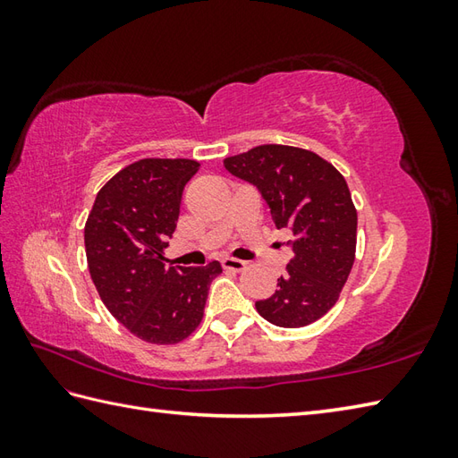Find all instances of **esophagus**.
Returning <instances> with one entry per match:
<instances>
[{
  "label": "esophagus",
  "instance_id": "1",
  "mask_svg": "<svg viewBox=\"0 0 458 458\" xmlns=\"http://www.w3.org/2000/svg\"><path fill=\"white\" fill-rule=\"evenodd\" d=\"M222 266L226 269H232V271H242V269H246V261L236 259V258H224Z\"/></svg>",
  "mask_w": 458,
  "mask_h": 458
}]
</instances>
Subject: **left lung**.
<instances>
[{
    "mask_svg": "<svg viewBox=\"0 0 458 458\" xmlns=\"http://www.w3.org/2000/svg\"><path fill=\"white\" fill-rule=\"evenodd\" d=\"M224 167L254 184L276 226L295 236L287 271L274 295L256 301L258 313L284 328L315 323L333 309L354 264L358 216L344 177L317 153L289 145H258Z\"/></svg>",
    "mask_w": 458,
    "mask_h": 458,
    "instance_id": "8db88e82",
    "label": "left lung"
}]
</instances>
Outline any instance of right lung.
<instances>
[{
    "label": "right lung",
    "instance_id": "add662e5",
    "mask_svg": "<svg viewBox=\"0 0 458 458\" xmlns=\"http://www.w3.org/2000/svg\"><path fill=\"white\" fill-rule=\"evenodd\" d=\"M192 159H141L96 194L84 226L90 277L106 309L151 344H177L200 325L218 261L167 266L163 250L177 228Z\"/></svg>",
    "mask_w": 458,
    "mask_h": 458
}]
</instances>
